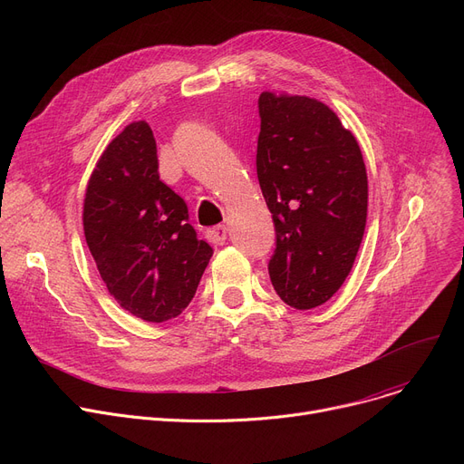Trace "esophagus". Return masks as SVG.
Listing matches in <instances>:
<instances>
[{"mask_svg": "<svg viewBox=\"0 0 464 464\" xmlns=\"http://www.w3.org/2000/svg\"><path fill=\"white\" fill-rule=\"evenodd\" d=\"M207 240L210 245H226L227 240V227L226 226H216L207 231Z\"/></svg>", "mask_w": 464, "mask_h": 464, "instance_id": "34e87169", "label": "esophagus"}]
</instances>
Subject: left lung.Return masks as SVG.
<instances>
[{
	"label": "left lung",
	"mask_w": 464,
	"mask_h": 464,
	"mask_svg": "<svg viewBox=\"0 0 464 464\" xmlns=\"http://www.w3.org/2000/svg\"><path fill=\"white\" fill-rule=\"evenodd\" d=\"M257 109V180L276 233L269 276L284 303L308 310L352 271L367 224V169L327 105L263 92Z\"/></svg>",
	"instance_id": "obj_1"
}]
</instances>
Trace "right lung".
<instances>
[{
  "instance_id": "add662e5",
  "label": "right lung",
  "mask_w": 464,
  "mask_h": 464,
  "mask_svg": "<svg viewBox=\"0 0 464 464\" xmlns=\"http://www.w3.org/2000/svg\"><path fill=\"white\" fill-rule=\"evenodd\" d=\"M84 235L114 301L161 324L189 304L212 257L186 201L160 180L156 140L133 121L103 152L84 199Z\"/></svg>"
}]
</instances>
